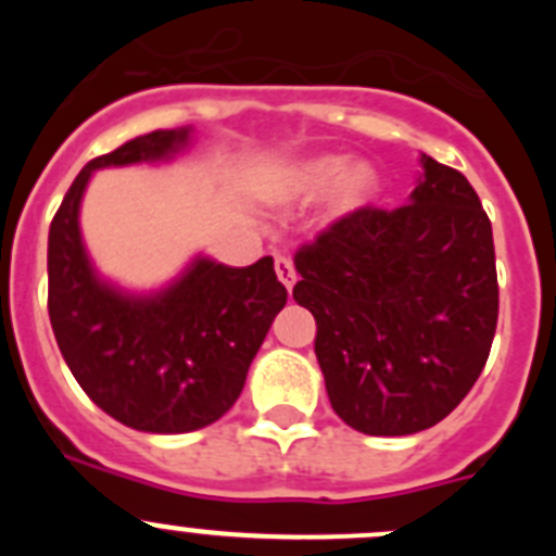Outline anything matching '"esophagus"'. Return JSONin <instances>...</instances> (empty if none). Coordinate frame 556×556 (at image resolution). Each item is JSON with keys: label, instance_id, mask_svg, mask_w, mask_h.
<instances>
[{"label": "esophagus", "instance_id": "esophagus-1", "mask_svg": "<svg viewBox=\"0 0 556 556\" xmlns=\"http://www.w3.org/2000/svg\"><path fill=\"white\" fill-rule=\"evenodd\" d=\"M275 273H278V278H281V283L287 289H292L294 287V278H298V275H294V264H292V258H287V255H275Z\"/></svg>", "mask_w": 556, "mask_h": 556}]
</instances>
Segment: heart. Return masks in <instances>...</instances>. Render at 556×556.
<instances>
[{"label":"heart","mask_w":556,"mask_h":556,"mask_svg":"<svg viewBox=\"0 0 556 556\" xmlns=\"http://www.w3.org/2000/svg\"><path fill=\"white\" fill-rule=\"evenodd\" d=\"M333 189V211L337 214H351L362 208L372 198L376 178L367 166H351L348 169L342 155H320L294 164L287 175V194L289 198L312 200L320 198Z\"/></svg>","instance_id":"heart-1"}]
</instances>
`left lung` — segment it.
Masks as SVG:
<instances>
[{
	"instance_id": "8db88e82",
	"label": "left lung",
	"mask_w": 556,
	"mask_h": 556,
	"mask_svg": "<svg viewBox=\"0 0 556 556\" xmlns=\"http://www.w3.org/2000/svg\"><path fill=\"white\" fill-rule=\"evenodd\" d=\"M406 205H362L294 253L328 401L351 429L415 434L459 406L498 323L493 228L462 172L424 155Z\"/></svg>"
}]
</instances>
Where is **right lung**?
<instances>
[{"mask_svg": "<svg viewBox=\"0 0 556 556\" xmlns=\"http://www.w3.org/2000/svg\"><path fill=\"white\" fill-rule=\"evenodd\" d=\"M186 141L189 127L152 130L88 161L49 225V323L68 370L113 420L152 434L219 420L287 303L269 255L250 267L194 258L172 287L147 298L97 278L77 219L91 172L169 159Z\"/></svg>", "mask_w": 556, "mask_h": 556, "instance_id": "add662e5", "label": "right lung"}]
</instances>
